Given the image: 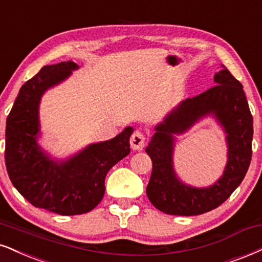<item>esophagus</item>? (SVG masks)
Returning <instances> with one entry per match:
<instances>
[{"instance_id":"obj_1","label":"esophagus","mask_w":262,"mask_h":262,"mask_svg":"<svg viewBox=\"0 0 262 262\" xmlns=\"http://www.w3.org/2000/svg\"><path fill=\"white\" fill-rule=\"evenodd\" d=\"M145 141H146V138H145V135L141 133V132H139V130L134 132L130 137L132 149L139 150V151L143 150L145 146Z\"/></svg>"}]
</instances>
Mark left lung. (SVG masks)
<instances>
[{"mask_svg": "<svg viewBox=\"0 0 262 262\" xmlns=\"http://www.w3.org/2000/svg\"><path fill=\"white\" fill-rule=\"evenodd\" d=\"M215 83L173 110L157 125L145 150L152 161L147 198L167 215L196 216L216 209L231 196L248 172L253 154V116L243 85L225 66L216 73ZM209 113H213L226 129L229 162L224 176L212 187L191 188L179 182L172 171V134L182 133Z\"/></svg>", "mask_w": 262, "mask_h": 262, "instance_id": "obj_1", "label": "left lung"}]
</instances>
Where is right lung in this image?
<instances>
[{
  "label": "right lung",
  "mask_w": 262,
  "mask_h": 262,
  "mask_svg": "<svg viewBox=\"0 0 262 262\" xmlns=\"http://www.w3.org/2000/svg\"><path fill=\"white\" fill-rule=\"evenodd\" d=\"M77 68L72 61L41 68L20 88L6 125L5 161L12 184L35 207L63 216L86 213L99 205L106 174L130 152L133 133L127 127L113 139L90 145L59 165L40 150L36 134L41 95Z\"/></svg>",
  "instance_id": "obj_1"
}]
</instances>
